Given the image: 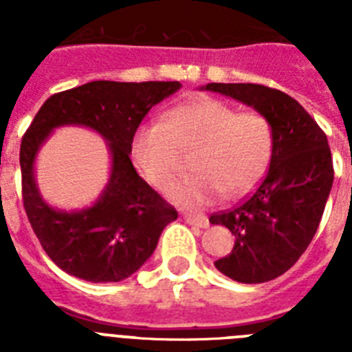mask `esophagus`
Instances as JSON below:
<instances>
[{
  "label": "esophagus",
  "instance_id": "1",
  "mask_svg": "<svg viewBox=\"0 0 352 352\" xmlns=\"http://www.w3.org/2000/svg\"><path fill=\"white\" fill-rule=\"evenodd\" d=\"M183 219H185L186 222L190 223V226L201 227V229H206V227L210 226V222H208V219H206V217H204V214H199V213H183Z\"/></svg>",
  "mask_w": 352,
  "mask_h": 352
}]
</instances>
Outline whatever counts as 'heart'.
I'll list each match as a JSON object with an SVG mask.
<instances>
[{
	"instance_id": "1",
	"label": "heart",
	"mask_w": 352,
	"mask_h": 352,
	"mask_svg": "<svg viewBox=\"0 0 352 352\" xmlns=\"http://www.w3.org/2000/svg\"><path fill=\"white\" fill-rule=\"evenodd\" d=\"M273 135L257 113H238L214 98H199L173 109L164 123L141 125L132 139V158L146 182L166 188L178 173L182 151L192 153L197 174L167 188L173 203L203 208L226 192L241 197L256 188L270 166Z\"/></svg>"
}]
</instances>
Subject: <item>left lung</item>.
I'll list each match as a JSON object with an SVG mask.
<instances>
[{"mask_svg":"<svg viewBox=\"0 0 352 352\" xmlns=\"http://www.w3.org/2000/svg\"><path fill=\"white\" fill-rule=\"evenodd\" d=\"M201 89L248 105L270 123L273 135L268 174L256 192L214 213L211 223L234 236L231 254L214 268L241 284H263L284 275L316 234L333 185L328 139L294 98L261 84L210 82Z\"/></svg>","mask_w":352,"mask_h":352,"instance_id":"left-lung-1","label":"left lung"}]
</instances>
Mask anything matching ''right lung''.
I'll list each match as a JSON object with an SVG mask.
<instances>
[{
    "label": "right lung",
    "instance_id": "obj_1",
    "mask_svg": "<svg viewBox=\"0 0 352 352\" xmlns=\"http://www.w3.org/2000/svg\"><path fill=\"white\" fill-rule=\"evenodd\" d=\"M182 88V82L93 80L56 93L40 107L21 142L24 210L52 263L82 280L121 282L151 257L162 231L178 219L138 174L130 160L133 133L148 111ZM82 126L98 133L111 157L109 178L99 199L79 210H61L41 197L36 157L52 132Z\"/></svg>",
    "mask_w": 352,
    "mask_h": 352
}]
</instances>
